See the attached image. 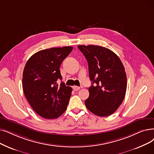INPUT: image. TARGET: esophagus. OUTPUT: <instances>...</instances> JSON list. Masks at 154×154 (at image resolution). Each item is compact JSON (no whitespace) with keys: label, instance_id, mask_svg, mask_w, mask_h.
<instances>
[{"label":"esophagus","instance_id":"obj_1","mask_svg":"<svg viewBox=\"0 0 154 154\" xmlns=\"http://www.w3.org/2000/svg\"><path fill=\"white\" fill-rule=\"evenodd\" d=\"M73 91H79V90L80 89V88H79V87H78V86L74 85V86L73 87Z\"/></svg>","mask_w":154,"mask_h":154}]
</instances>
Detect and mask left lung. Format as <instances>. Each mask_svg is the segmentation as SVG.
Masks as SVG:
<instances>
[{"instance_id":"8db88e82","label":"left lung","mask_w":154,"mask_h":154,"mask_svg":"<svg viewBox=\"0 0 154 154\" xmlns=\"http://www.w3.org/2000/svg\"><path fill=\"white\" fill-rule=\"evenodd\" d=\"M78 48L88 61L92 81L85 106L97 116H109L117 110L125 96L127 81L124 66L108 48L92 45H79Z\"/></svg>"}]
</instances>
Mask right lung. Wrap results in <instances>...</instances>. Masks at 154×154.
<instances>
[{
  "label": "right lung",
  "mask_w": 154,
  "mask_h": 154,
  "mask_svg": "<svg viewBox=\"0 0 154 154\" xmlns=\"http://www.w3.org/2000/svg\"><path fill=\"white\" fill-rule=\"evenodd\" d=\"M72 46L39 51L26 62L23 71V89L28 103L38 115L55 119L65 111L72 89L62 80L60 66L72 51Z\"/></svg>",
  "instance_id": "add662e5"
}]
</instances>
